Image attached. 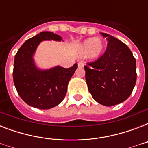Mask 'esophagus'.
I'll return each instance as SVG.
<instances>
[{
  "label": "esophagus",
  "mask_w": 148,
  "mask_h": 148,
  "mask_svg": "<svg viewBox=\"0 0 148 148\" xmlns=\"http://www.w3.org/2000/svg\"><path fill=\"white\" fill-rule=\"evenodd\" d=\"M77 65H78V67H83L84 66V64L83 61H80V62H78Z\"/></svg>",
  "instance_id": "obj_1"
}]
</instances>
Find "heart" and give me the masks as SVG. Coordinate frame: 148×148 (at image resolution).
I'll return each instance as SVG.
<instances>
[{
  "label": "heart",
  "instance_id": "obj_1",
  "mask_svg": "<svg viewBox=\"0 0 148 148\" xmlns=\"http://www.w3.org/2000/svg\"><path fill=\"white\" fill-rule=\"evenodd\" d=\"M105 44L101 39L89 38L84 41L79 47V53L84 54L87 52V56L90 59H95L100 57L104 50Z\"/></svg>",
  "mask_w": 148,
  "mask_h": 148
}]
</instances>
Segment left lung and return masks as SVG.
I'll return each instance as SVG.
<instances>
[{
  "label": "left lung",
  "instance_id": "left-lung-1",
  "mask_svg": "<svg viewBox=\"0 0 148 148\" xmlns=\"http://www.w3.org/2000/svg\"><path fill=\"white\" fill-rule=\"evenodd\" d=\"M105 52L84 66L89 92L102 105H116L128 98L137 80L136 60L125 44L105 33Z\"/></svg>",
  "mask_w": 148,
  "mask_h": 148
}]
</instances>
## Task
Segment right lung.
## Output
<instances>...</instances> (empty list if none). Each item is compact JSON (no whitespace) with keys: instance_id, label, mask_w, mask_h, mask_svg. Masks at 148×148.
Wrapping results in <instances>:
<instances>
[{"instance_id":"right-lung-1","label":"right lung","mask_w":148,"mask_h":148,"mask_svg":"<svg viewBox=\"0 0 148 148\" xmlns=\"http://www.w3.org/2000/svg\"><path fill=\"white\" fill-rule=\"evenodd\" d=\"M45 40L60 41L62 38L44 31L26 40L15 54L13 71L20 97L28 105L39 109L52 108L64 100L68 82L77 67L75 64L69 68L58 66L46 71L38 69L32 57L38 45Z\"/></svg>"}]
</instances>
